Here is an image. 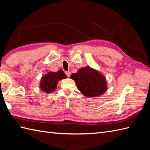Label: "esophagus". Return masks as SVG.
<instances>
[{"mask_svg":"<svg viewBox=\"0 0 150 150\" xmlns=\"http://www.w3.org/2000/svg\"><path fill=\"white\" fill-rule=\"evenodd\" d=\"M65 73H66V76H67V77H69L70 75H71V73H70V71H66Z\"/></svg>","mask_w":150,"mask_h":150,"instance_id":"1","label":"esophagus"}]
</instances>
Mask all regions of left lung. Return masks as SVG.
Segmentation results:
<instances>
[{"label": "left lung", "instance_id": "8db88e82", "mask_svg": "<svg viewBox=\"0 0 150 150\" xmlns=\"http://www.w3.org/2000/svg\"><path fill=\"white\" fill-rule=\"evenodd\" d=\"M70 77L75 81L78 90L86 97H96L106 91L104 76L88 66L79 69L77 73H72Z\"/></svg>", "mask_w": 150, "mask_h": 150}]
</instances>
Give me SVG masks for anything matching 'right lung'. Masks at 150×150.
Listing matches in <instances>:
<instances>
[{"label":"right lung","mask_w":150,"mask_h":150,"mask_svg":"<svg viewBox=\"0 0 150 150\" xmlns=\"http://www.w3.org/2000/svg\"><path fill=\"white\" fill-rule=\"evenodd\" d=\"M66 75L62 70H59L57 73L48 72L42 77L40 82V87L41 90L46 91L47 93H51L57 88V84L59 81L63 79H66Z\"/></svg>","instance_id":"right-lung-1"}]
</instances>
